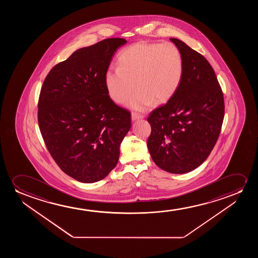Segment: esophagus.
Listing matches in <instances>:
<instances>
[{
	"instance_id": "1",
	"label": "esophagus",
	"mask_w": 258,
	"mask_h": 258,
	"mask_svg": "<svg viewBox=\"0 0 258 258\" xmlns=\"http://www.w3.org/2000/svg\"><path fill=\"white\" fill-rule=\"evenodd\" d=\"M142 118H144V116L141 115V114H139V113H131V120H133V121H135V120H139V119H142Z\"/></svg>"
}]
</instances>
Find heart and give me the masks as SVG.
Wrapping results in <instances>:
<instances>
[{
	"label": "heart",
	"mask_w": 258,
	"mask_h": 258,
	"mask_svg": "<svg viewBox=\"0 0 258 258\" xmlns=\"http://www.w3.org/2000/svg\"><path fill=\"white\" fill-rule=\"evenodd\" d=\"M184 60L173 43H136L120 52L118 67L105 74V85L110 98L123 104L134 90L127 106L143 111L154 101L166 102L173 97L183 78Z\"/></svg>",
	"instance_id": "b5f03b06"
}]
</instances>
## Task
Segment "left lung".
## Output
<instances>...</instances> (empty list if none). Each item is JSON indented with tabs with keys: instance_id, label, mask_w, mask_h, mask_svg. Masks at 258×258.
Wrapping results in <instances>:
<instances>
[{
	"instance_id": "obj_1",
	"label": "left lung",
	"mask_w": 258,
	"mask_h": 258,
	"mask_svg": "<svg viewBox=\"0 0 258 258\" xmlns=\"http://www.w3.org/2000/svg\"><path fill=\"white\" fill-rule=\"evenodd\" d=\"M183 56V78L166 105L149 115V152L171 173L196 169L208 158L221 131L225 105L211 64L180 39L171 38Z\"/></svg>"
}]
</instances>
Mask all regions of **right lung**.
Segmentation results:
<instances>
[{
	"instance_id": "obj_1",
	"label": "right lung",
	"mask_w": 258,
	"mask_h": 258,
	"mask_svg": "<svg viewBox=\"0 0 258 258\" xmlns=\"http://www.w3.org/2000/svg\"><path fill=\"white\" fill-rule=\"evenodd\" d=\"M127 40L112 38L75 51L43 83L38 120L46 148L60 169L84 183L115 167L131 130V113L110 99L105 74Z\"/></svg>"
}]
</instances>
